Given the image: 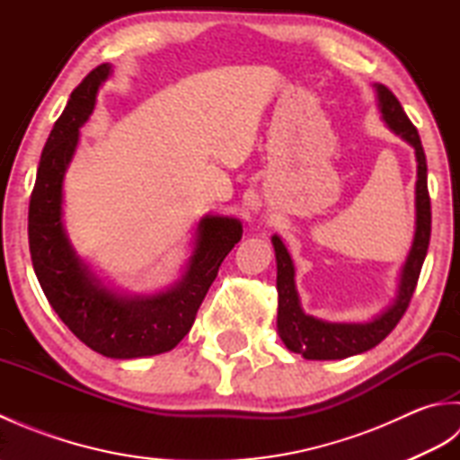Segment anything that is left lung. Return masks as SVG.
Returning <instances> with one entry per match:
<instances>
[{"mask_svg":"<svg viewBox=\"0 0 460 460\" xmlns=\"http://www.w3.org/2000/svg\"><path fill=\"white\" fill-rule=\"evenodd\" d=\"M376 91L381 116H384L389 128L415 148L417 227L413 247L405 261L399 292L392 308L385 310L374 322H367V324H332V322H322L302 312L295 287V267H292L290 255L287 247L282 245V241L277 235L272 237V245H275L277 252L279 334L290 351L306 359H344L376 348L381 340H385L389 332L397 326V322L403 318L415 292L419 275H421L423 261L427 257L429 239H431V198H429L427 190V160L421 138H419L417 128L407 119L403 106L395 99V94L385 84H376Z\"/></svg>","mask_w":460,"mask_h":460,"instance_id":"1","label":"left lung"}]
</instances>
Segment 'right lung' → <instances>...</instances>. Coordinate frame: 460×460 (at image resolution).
I'll list each match as a JSON object with an SVG mask.
<instances>
[{
    "instance_id": "right-lung-1",
    "label": "right lung",
    "mask_w": 460,
    "mask_h": 460,
    "mask_svg": "<svg viewBox=\"0 0 460 460\" xmlns=\"http://www.w3.org/2000/svg\"><path fill=\"white\" fill-rule=\"evenodd\" d=\"M109 75V65L93 68L49 134L29 201L27 231L39 285L65 326L99 354L130 359L162 354L180 344L223 259L241 241L243 227L237 219L203 217L188 270L181 282L162 295L124 298L91 275L65 235L63 178L79 144V128L91 116L96 91Z\"/></svg>"
}]
</instances>
